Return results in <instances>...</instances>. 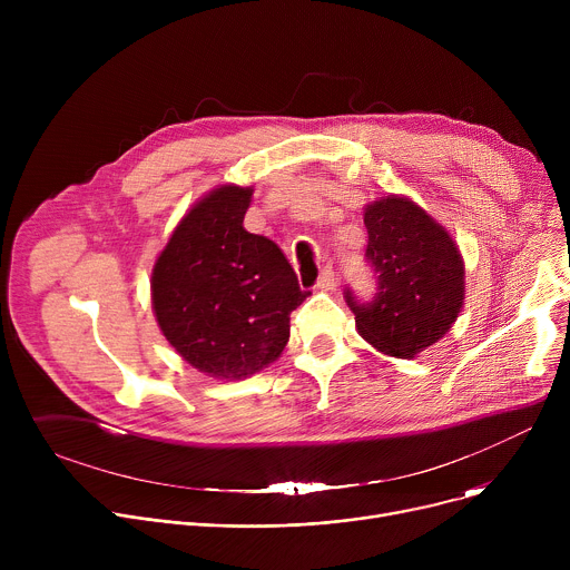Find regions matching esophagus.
<instances>
[{"label":"esophagus","mask_w":570,"mask_h":570,"mask_svg":"<svg viewBox=\"0 0 570 570\" xmlns=\"http://www.w3.org/2000/svg\"><path fill=\"white\" fill-rule=\"evenodd\" d=\"M338 284V275L334 273V266H324L320 271V277H317V286L320 288H334Z\"/></svg>","instance_id":"obj_1"}]
</instances>
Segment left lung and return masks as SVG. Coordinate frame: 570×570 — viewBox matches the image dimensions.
I'll list each match as a JSON object with an SVG mask.
<instances>
[{
	"label": "left lung",
	"instance_id": "1",
	"mask_svg": "<svg viewBox=\"0 0 570 570\" xmlns=\"http://www.w3.org/2000/svg\"><path fill=\"white\" fill-rule=\"evenodd\" d=\"M365 262L376 293L361 302L345 288L358 334L379 352L413 358L438 343L464 299V266L455 240L420 205L390 196L367 205Z\"/></svg>",
	"mask_w": 570,
	"mask_h": 570
}]
</instances>
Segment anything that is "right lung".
Returning <instances> with one entry per match:
<instances>
[{"label":"right lung","instance_id":"obj_1","mask_svg":"<svg viewBox=\"0 0 570 570\" xmlns=\"http://www.w3.org/2000/svg\"><path fill=\"white\" fill-rule=\"evenodd\" d=\"M250 196L225 185L196 203L150 279L161 334L196 370L229 381L277 361L308 295L277 243L243 227Z\"/></svg>","mask_w":570,"mask_h":570}]
</instances>
